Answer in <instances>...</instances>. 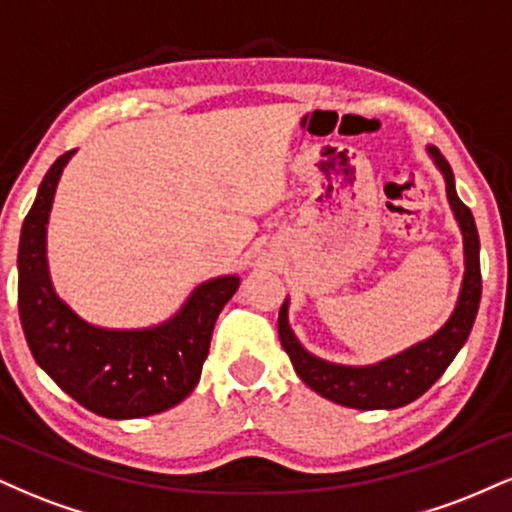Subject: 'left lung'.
I'll list each match as a JSON object with an SVG mask.
<instances>
[{
    "label": "left lung",
    "instance_id": "left-lung-1",
    "mask_svg": "<svg viewBox=\"0 0 512 512\" xmlns=\"http://www.w3.org/2000/svg\"><path fill=\"white\" fill-rule=\"evenodd\" d=\"M426 151L445 180V195H448L452 216L460 226L464 250L462 286L460 293H457L455 308H452L448 320L443 322V327L433 332L431 337H426L424 342H416L409 349L399 351L395 356H387L378 363L344 366V363H332L310 354L298 342L296 332L289 325V298L279 310V339L291 358L293 368H296L298 378L320 397L330 399L334 404H342V407L363 411L397 409L414 402L445 373L452 358L467 342L474 320H477L481 301L477 223H474L469 207H464L462 199L457 197L455 175H452L450 163L445 161L436 146H426Z\"/></svg>",
    "mask_w": 512,
    "mask_h": 512
}]
</instances>
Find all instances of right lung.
I'll use <instances>...</instances> for the list:
<instances>
[{
  "label": "right lung",
  "mask_w": 512,
  "mask_h": 512,
  "mask_svg": "<svg viewBox=\"0 0 512 512\" xmlns=\"http://www.w3.org/2000/svg\"><path fill=\"white\" fill-rule=\"evenodd\" d=\"M76 151L52 163L21 228L19 315L40 368L81 407L105 419L161 414L190 395L207 361L211 332L240 276L223 274L192 289L175 315L151 327L93 325L55 291L48 264V223L62 170Z\"/></svg>",
  "instance_id": "right-lung-1"
}]
</instances>
